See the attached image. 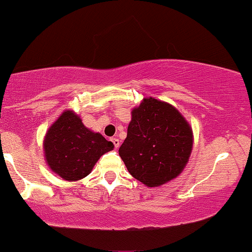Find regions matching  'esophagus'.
<instances>
[{"label":"esophagus","mask_w":252,"mask_h":252,"mask_svg":"<svg viewBox=\"0 0 252 252\" xmlns=\"http://www.w3.org/2000/svg\"><path fill=\"white\" fill-rule=\"evenodd\" d=\"M111 142L114 143V145H115V148H116V149H119V148H120L121 142H120V139L117 138V137H114V138H111Z\"/></svg>","instance_id":"34e87169"}]
</instances>
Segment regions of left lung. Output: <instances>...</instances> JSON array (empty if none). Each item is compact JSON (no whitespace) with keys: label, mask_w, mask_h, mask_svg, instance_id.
Here are the masks:
<instances>
[{"label":"left lung","mask_w":252,"mask_h":252,"mask_svg":"<svg viewBox=\"0 0 252 252\" xmlns=\"http://www.w3.org/2000/svg\"><path fill=\"white\" fill-rule=\"evenodd\" d=\"M192 148V128L178 109L145 97L131 111L128 135L119 154L135 179L157 187L179 176Z\"/></svg>","instance_id":"1"}]
</instances>
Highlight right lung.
Listing matches in <instances>:
<instances>
[{"instance_id": "add662e5", "label": "right lung", "mask_w": 252, "mask_h": 252, "mask_svg": "<svg viewBox=\"0 0 252 252\" xmlns=\"http://www.w3.org/2000/svg\"><path fill=\"white\" fill-rule=\"evenodd\" d=\"M43 145L47 165L67 181L87 177L101 156L114 149L101 133L86 128L72 110L63 111L50 126Z\"/></svg>"}]
</instances>
